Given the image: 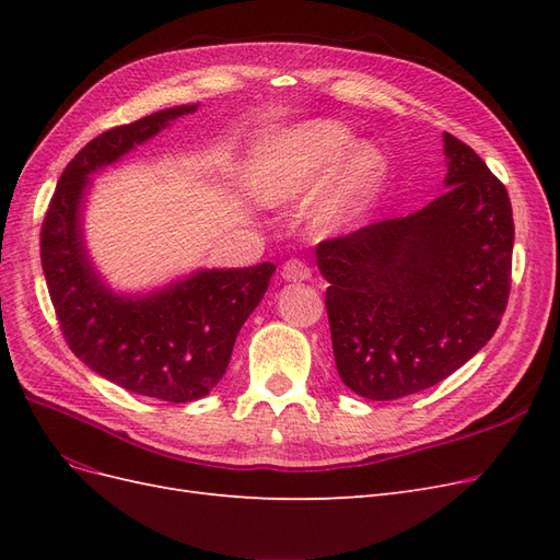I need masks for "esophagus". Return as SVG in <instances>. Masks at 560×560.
<instances>
[{"label": "esophagus", "mask_w": 560, "mask_h": 560, "mask_svg": "<svg viewBox=\"0 0 560 560\" xmlns=\"http://www.w3.org/2000/svg\"><path fill=\"white\" fill-rule=\"evenodd\" d=\"M313 270L306 261L301 259H290L282 266V278L290 280V282H303V280H311Z\"/></svg>", "instance_id": "1"}]
</instances>
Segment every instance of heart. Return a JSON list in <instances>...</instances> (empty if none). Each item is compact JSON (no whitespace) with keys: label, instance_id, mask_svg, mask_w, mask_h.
<instances>
[{"label":"heart","instance_id":"1","mask_svg":"<svg viewBox=\"0 0 560 560\" xmlns=\"http://www.w3.org/2000/svg\"><path fill=\"white\" fill-rule=\"evenodd\" d=\"M352 144L354 135L338 121H308L270 135L254 149L252 191L268 206L296 200L311 191ZM385 173L387 163L376 147L353 149L317 200L315 226L331 233L360 222L376 200Z\"/></svg>","mask_w":560,"mask_h":560}]
</instances>
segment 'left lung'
Instances as JSON below:
<instances>
[{
    "mask_svg": "<svg viewBox=\"0 0 560 560\" xmlns=\"http://www.w3.org/2000/svg\"><path fill=\"white\" fill-rule=\"evenodd\" d=\"M444 154L448 189L430 206L315 249L338 376L366 399H399L451 376L490 341L510 299V196L451 132Z\"/></svg>",
    "mask_w": 560,
    "mask_h": 560,
    "instance_id": "obj_1",
    "label": "left lung"
}]
</instances>
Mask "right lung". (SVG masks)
<instances>
[{
	"instance_id": "1",
	"label": "right lung",
	"mask_w": 560,
	"mask_h": 560,
	"mask_svg": "<svg viewBox=\"0 0 560 560\" xmlns=\"http://www.w3.org/2000/svg\"><path fill=\"white\" fill-rule=\"evenodd\" d=\"M182 105L97 135L67 163L42 224V268L67 346L95 374L135 395L184 404L222 381L235 336L264 299L273 264L196 270L144 296L114 294L83 245L91 175L159 135Z\"/></svg>"
}]
</instances>
